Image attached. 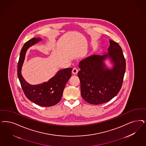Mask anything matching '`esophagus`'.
I'll return each instance as SVG.
<instances>
[{
	"label": "esophagus",
	"mask_w": 146,
	"mask_h": 146,
	"mask_svg": "<svg viewBox=\"0 0 146 146\" xmlns=\"http://www.w3.org/2000/svg\"><path fill=\"white\" fill-rule=\"evenodd\" d=\"M78 72V69H76V68H74L73 69V70H72V73H73V74H77Z\"/></svg>",
	"instance_id": "34e87169"
}]
</instances>
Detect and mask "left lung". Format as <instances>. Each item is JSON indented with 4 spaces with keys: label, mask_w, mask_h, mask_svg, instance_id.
Returning <instances> with one entry per match:
<instances>
[{
    "label": "left lung",
    "mask_w": 146,
    "mask_h": 146,
    "mask_svg": "<svg viewBox=\"0 0 146 146\" xmlns=\"http://www.w3.org/2000/svg\"><path fill=\"white\" fill-rule=\"evenodd\" d=\"M109 41L106 53L91 55L79 64L81 94L86 102L93 105L111 100L119 92L123 82L126 60L122 48L115 41ZM106 60L110 63V67Z\"/></svg>",
    "instance_id": "8db88e82"
}]
</instances>
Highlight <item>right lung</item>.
Masks as SVG:
<instances>
[{
    "instance_id": "add662e5",
    "label": "right lung",
    "mask_w": 146,
    "mask_h": 146,
    "mask_svg": "<svg viewBox=\"0 0 146 146\" xmlns=\"http://www.w3.org/2000/svg\"><path fill=\"white\" fill-rule=\"evenodd\" d=\"M42 40L34 38L27 41L20 52L18 64V76L21 88L26 96L32 102L42 107H50L57 104L62 98L64 90L67 82L70 79L72 68L59 70L54 76L47 82L38 85H31L24 79L21 74V68L25 58L27 50Z\"/></svg>"
}]
</instances>
